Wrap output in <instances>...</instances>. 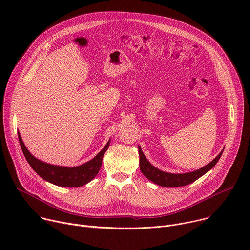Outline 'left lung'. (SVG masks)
Returning a JSON list of instances; mask_svg holds the SVG:
<instances>
[{
  "label": "left lung",
  "instance_id": "left-lung-1",
  "mask_svg": "<svg viewBox=\"0 0 250 250\" xmlns=\"http://www.w3.org/2000/svg\"><path fill=\"white\" fill-rule=\"evenodd\" d=\"M224 149L220 152V154L211 160L208 164L206 166L192 171L188 173H181V174H175V173H168L159 170L158 168L154 167L146 157V155L142 152L140 146H138V154H139V168L147 179L152 181L154 184H157L162 187H182L189 185L199 179L204 174H206L208 171H209L213 166L217 164L219 159L221 158L223 154Z\"/></svg>",
  "mask_w": 250,
  "mask_h": 250
}]
</instances>
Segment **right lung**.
<instances>
[{
    "instance_id": "1",
    "label": "right lung",
    "mask_w": 250,
    "mask_h": 250,
    "mask_svg": "<svg viewBox=\"0 0 250 250\" xmlns=\"http://www.w3.org/2000/svg\"><path fill=\"white\" fill-rule=\"evenodd\" d=\"M19 141L25 159L31 168L45 181L61 187H81L92 181L100 171L104 152L109 148L110 141L90 161L75 167H65L52 165L35 158L25 147L20 132Z\"/></svg>"
}]
</instances>
